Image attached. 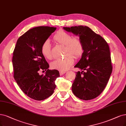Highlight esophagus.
I'll list each match as a JSON object with an SVG mask.
<instances>
[{
    "instance_id": "1",
    "label": "esophagus",
    "mask_w": 126,
    "mask_h": 126,
    "mask_svg": "<svg viewBox=\"0 0 126 126\" xmlns=\"http://www.w3.org/2000/svg\"><path fill=\"white\" fill-rule=\"evenodd\" d=\"M65 73H66V71H60V76L63 75V74H64Z\"/></svg>"
}]
</instances>
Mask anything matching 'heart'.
Listing matches in <instances>:
<instances>
[{
	"label": "heart",
	"mask_w": 126,
	"mask_h": 126,
	"mask_svg": "<svg viewBox=\"0 0 126 126\" xmlns=\"http://www.w3.org/2000/svg\"><path fill=\"white\" fill-rule=\"evenodd\" d=\"M54 40L58 43L65 46L64 55L62 59H56L50 64L52 69L61 71H66L74 64V59L80 58L84 52V47L81 40L78 37H72L70 34L63 31H59L53 37ZM42 54L46 58L51 59L53 54L49 40L44 42L41 47Z\"/></svg>",
	"instance_id": "b5f03b06"
}]
</instances>
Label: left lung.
I'll use <instances>...</instances> for the list:
<instances>
[{
	"instance_id": "left-lung-1",
	"label": "left lung",
	"mask_w": 126,
	"mask_h": 126,
	"mask_svg": "<svg viewBox=\"0 0 126 126\" xmlns=\"http://www.w3.org/2000/svg\"><path fill=\"white\" fill-rule=\"evenodd\" d=\"M63 29L78 35L84 47L81 58L74 66L81 71L76 73L72 86L73 94L81 100L94 99L103 92L112 72L109 45L88 26L64 27Z\"/></svg>"
}]
</instances>
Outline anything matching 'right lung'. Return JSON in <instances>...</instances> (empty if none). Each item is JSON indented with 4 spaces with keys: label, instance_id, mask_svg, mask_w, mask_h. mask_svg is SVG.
Returning <instances> with one entry per match:
<instances>
[{
    "label": "right lung",
    "instance_id": "right-lung-1",
    "mask_svg": "<svg viewBox=\"0 0 126 126\" xmlns=\"http://www.w3.org/2000/svg\"><path fill=\"white\" fill-rule=\"evenodd\" d=\"M56 29L32 28L17 39L13 51L15 79L22 91L35 100H44L52 95L56 87L55 81L60 76L58 71L48 69L49 64L41 52L44 42ZM40 70L46 71L45 76L39 75Z\"/></svg>",
    "mask_w": 126,
    "mask_h": 126
}]
</instances>
